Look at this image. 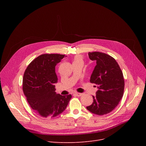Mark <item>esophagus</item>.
<instances>
[{"mask_svg":"<svg viewBox=\"0 0 146 146\" xmlns=\"http://www.w3.org/2000/svg\"><path fill=\"white\" fill-rule=\"evenodd\" d=\"M76 96H81L82 95H83V94H82V93H75L74 94Z\"/></svg>","mask_w":146,"mask_h":146,"instance_id":"obj_1","label":"esophagus"}]
</instances>
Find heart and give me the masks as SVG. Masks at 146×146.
I'll return each instance as SVG.
<instances>
[{"instance_id":"heart-1","label":"heart","mask_w":146,"mask_h":146,"mask_svg":"<svg viewBox=\"0 0 146 146\" xmlns=\"http://www.w3.org/2000/svg\"><path fill=\"white\" fill-rule=\"evenodd\" d=\"M82 61V58L80 56H76L74 58V61Z\"/></svg>"}]
</instances>
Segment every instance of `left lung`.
<instances>
[{
	"instance_id": "8db88e82",
	"label": "left lung",
	"mask_w": 146,
	"mask_h": 146,
	"mask_svg": "<svg viewBox=\"0 0 146 146\" xmlns=\"http://www.w3.org/2000/svg\"><path fill=\"white\" fill-rule=\"evenodd\" d=\"M89 58L96 61L90 82L98 86L94 102L86 107L90 112L103 115L112 111L123 96L124 79L122 72L112 57L105 53L95 51L88 53Z\"/></svg>"
}]
</instances>
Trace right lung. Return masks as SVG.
<instances>
[{
    "mask_svg": "<svg viewBox=\"0 0 146 146\" xmlns=\"http://www.w3.org/2000/svg\"><path fill=\"white\" fill-rule=\"evenodd\" d=\"M65 55L44 54L35 58L25 71L22 89L31 108L44 118L55 117L62 113L71 95L56 94L58 79L55 67Z\"/></svg>",
    "mask_w": 146,
    "mask_h": 146,
    "instance_id": "1",
    "label": "right lung"
}]
</instances>
